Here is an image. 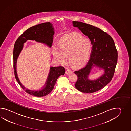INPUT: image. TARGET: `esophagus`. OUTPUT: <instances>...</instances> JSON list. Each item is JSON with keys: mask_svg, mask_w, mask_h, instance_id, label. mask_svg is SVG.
<instances>
[{"mask_svg": "<svg viewBox=\"0 0 131 131\" xmlns=\"http://www.w3.org/2000/svg\"><path fill=\"white\" fill-rule=\"evenodd\" d=\"M71 72H72V71L70 69H68V68H67V70H66V74H69V73H71Z\"/></svg>", "mask_w": 131, "mask_h": 131, "instance_id": "34e87169", "label": "esophagus"}]
</instances>
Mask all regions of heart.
I'll use <instances>...</instances> for the list:
<instances>
[{"mask_svg":"<svg viewBox=\"0 0 131 131\" xmlns=\"http://www.w3.org/2000/svg\"><path fill=\"white\" fill-rule=\"evenodd\" d=\"M91 46L89 39L80 34H76L64 38L59 42V48H54L53 55L61 64L66 62V57L74 66H80L86 61Z\"/></svg>","mask_w":131,"mask_h":131,"instance_id":"1","label":"heart"}]
</instances>
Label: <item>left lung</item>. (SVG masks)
I'll return each mask as SVG.
<instances>
[{
  "instance_id": "left-lung-1",
  "label": "left lung",
  "mask_w": 131,
  "mask_h": 131,
  "mask_svg": "<svg viewBox=\"0 0 131 131\" xmlns=\"http://www.w3.org/2000/svg\"><path fill=\"white\" fill-rule=\"evenodd\" d=\"M73 24L88 36L93 45L86 66L74 72L77 76L75 87L83 93L96 92L106 86L114 76L118 57L117 48L111 36L99 28L80 21H73ZM95 65L103 68L105 74L96 80L90 81L88 76Z\"/></svg>"
}]
</instances>
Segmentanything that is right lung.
<instances>
[{
  "instance_id": "add662e5",
  "label": "right lung",
  "mask_w": 131,
  "mask_h": 131,
  "mask_svg": "<svg viewBox=\"0 0 131 131\" xmlns=\"http://www.w3.org/2000/svg\"><path fill=\"white\" fill-rule=\"evenodd\" d=\"M50 22H45L35 25L27 29L20 36L15 42L13 51L14 69V76L20 86L29 95L37 97L45 96L49 94L54 89L57 79L60 75H64L66 72L63 67H51L50 72L45 88L42 90L32 91L26 89L20 82L16 72V61L18 57L22 50L23 43L28 40H35L37 42L45 43L51 47L53 43L54 28Z\"/></svg>"
}]
</instances>
